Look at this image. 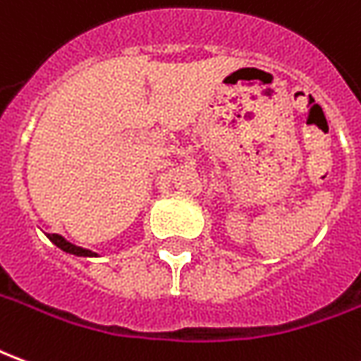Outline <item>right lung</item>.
Segmentation results:
<instances>
[{
  "label": "right lung",
  "mask_w": 361,
  "mask_h": 361,
  "mask_svg": "<svg viewBox=\"0 0 361 361\" xmlns=\"http://www.w3.org/2000/svg\"><path fill=\"white\" fill-rule=\"evenodd\" d=\"M48 239H50L56 247H60V249L66 250V252H70V255H78V257H97V255L91 252V250L81 249V247H78V245H71L70 241H66L62 235L48 233Z\"/></svg>",
  "instance_id": "right-lung-1"
}]
</instances>
